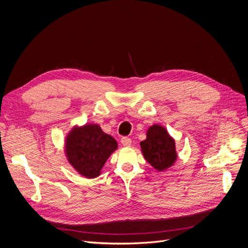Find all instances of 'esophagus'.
<instances>
[{
	"label": "esophagus",
	"mask_w": 248,
	"mask_h": 248,
	"mask_svg": "<svg viewBox=\"0 0 248 248\" xmlns=\"http://www.w3.org/2000/svg\"><path fill=\"white\" fill-rule=\"evenodd\" d=\"M121 144L124 147H130L131 145V140L129 138H122L121 139Z\"/></svg>",
	"instance_id": "1"
}]
</instances>
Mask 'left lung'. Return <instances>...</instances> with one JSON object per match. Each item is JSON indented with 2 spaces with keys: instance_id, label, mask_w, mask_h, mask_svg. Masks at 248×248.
<instances>
[{
  "instance_id": "obj_1",
  "label": "left lung",
  "mask_w": 248,
  "mask_h": 248,
  "mask_svg": "<svg viewBox=\"0 0 248 248\" xmlns=\"http://www.w3.org/2000/svg\"><path fill=\"white\" fill-rule=\"evenodd\" d=\"M147 139L140 141L144 158L157 171H163L170 168L177 160L176 144L163 126L154 124L149 127Z\"/></svg>"
}]
</instances>
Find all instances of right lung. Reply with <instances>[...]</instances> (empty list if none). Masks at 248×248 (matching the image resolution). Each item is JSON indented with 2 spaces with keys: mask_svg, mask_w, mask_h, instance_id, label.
Here are the masks:
<instances>
[{
  "mask_svg": "<svg viewBox=\"0 0 248 248\" xmlns=\"http://www.w3.org/2000/svg\"><path fill=\"white\" fill-rule=\"evenodd\" d=\"M117 148L116 140L97 124L74 126L65 140L67 160L79 175L88 179L101 174L104 163Z\"/></svg>",
  "mask_w": 248,
  "mask_h": 248,
  "instance_id": "obj_1",
  "label": "right lung"
}]
</instances>
